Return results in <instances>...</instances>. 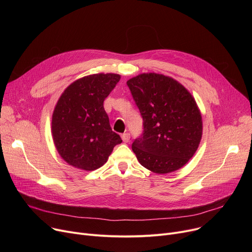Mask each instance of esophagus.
<instances>
[{"label": "esophagus", "mask_w": 252, "mask_h": 252, "mask_svg": "<svg viewBox=\"0 0 252 252\" xmlns=\"http://www.w3.org/2000/svg\"><path fill=\"white\" fill-rule=\"evenodd\" d=\"M122 139H123V141L125 143H127L129 141V139H130V135L128 133H125V134L122 135Z\"/></svg>", "instance_id": "34e87169"}]
</instances>
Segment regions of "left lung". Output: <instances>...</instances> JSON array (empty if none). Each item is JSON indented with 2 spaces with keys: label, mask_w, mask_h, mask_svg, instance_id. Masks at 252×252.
Returning <instances> with one entry per match:
<instances>
[{
  "label": "left lung",
  "mask_w": 252,
  "mask_h": 252,
  "mask_svg": "<svg viewBox=\"0 0 252 252\" xmlns=\"http://www.w3.org/2000/svg\"><path fill=\"white\" fill-rule=\"evenodd\" d=\"M143 117V134L131 145L139 162L155 174L186 164L202 137V117L190 92L176 79L142 73L126 82Z\"/></svg>",
  "instance_id": "1"
}]
</instances>
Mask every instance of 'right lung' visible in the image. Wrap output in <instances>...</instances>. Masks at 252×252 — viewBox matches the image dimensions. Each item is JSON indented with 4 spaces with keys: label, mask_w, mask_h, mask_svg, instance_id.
<instances>
[{
    "label": "right lung",
    "mask_w": 252,
    "mask_h": 252,
    "mask_svg": "<svg viewBox=\"0 0 252 252\" xmlns=\"http://www.w3.org/2000/svg\"><path fill=\"white\" fill-rule=\"evenodd\" d=\"M121 75L84 76L62 93L52 116V136L59 155L69 165L94 170L107 161L122 139L111 129L103 102Z\"/></svg>",
    "instance_id": "right-lung-1"
}]
</instances>
